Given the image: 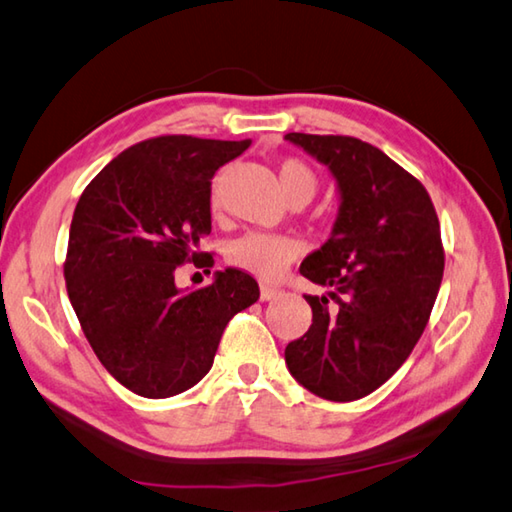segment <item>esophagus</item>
Listing matches in <instances>:
<instances>
[{
	"instance_id": "esophagus-1",
	"label": "esophagus",
	"mask_w": 512,
	"mask_h": 512,
	"mask_svg": "<svg viewBox=\"0 0 512 512\" xmlns=\"http://www.w3.org/2000/svg\"><path fill=\"white\" fill-rule=\"evenodd\" d=\"M279 295H282V290L270 286H262V290H259V299H262V302H273Z\"/></svg>"
}]
</instances>
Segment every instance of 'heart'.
Returning a JSON list of instances; mask_svg holds the SVG:
<instances>
[{
	"mask_svg": "<svg viewBox=\"0 0 512 512\" xmlns=\"http://www.w3.org/2000/svg\"><path fill=\"white\" fill-rule=\"evenodd\" d=\"M279 182H282L288 202L295 197H306L310 202L317 190L315 173L297 159H288L279 166ZM213 206H217V195H213ZM299 250L302 246L293 237L248 233L237 237L228 246V262L248 275L270 282L284 273V268L299 255Z\"/></svg>",
	"mask_w": 512,
	"mask_h": 512,
	"instance_id": "obj_1",
	"label": "heart"
}]
</instances>
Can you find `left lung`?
<instances>
[{
  "label": "left lung",
  "mask_w": 512,
  "mask_h": 512,
  "mask_svg": "<svg viewBox=\"0 0 512 512\" xmlns=\"http://www.w3.org/2000/svg\"><path fill=\"white\" fill-rule=\"evenodd\" d=\"M284 139L328 168L339 195L330 237L299 266L330 290L306 295L313 324L286 346V366L313 395L353 402L388 382L424 333L444 275L439 219L426 188L362 139Z\"/></svg>",
  "instance_id": "obj_1"
}]
</instances>
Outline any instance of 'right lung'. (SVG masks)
Returning <instances> with one entry per match:
<instances>
[{
    "label": "right lung",
    "instance_id": "add662e5",
    "mask_svg": "<svg viewBox=\"0 0 512 512\" xmlns=\"http://www.w3.org/2000/svg\"><path fill=\"white\" fill-rule=\"evenodd\" d=\"M250 146L166 135L117 155L79 197L68 235V299L90 348L148 399L184 393L213 366L219 339L259 286L237 268L179 288L175 270L210 235V179Z\"/></svg>",
    "mask_w": 512,
    "mask_h": 512
}]
</instances>
